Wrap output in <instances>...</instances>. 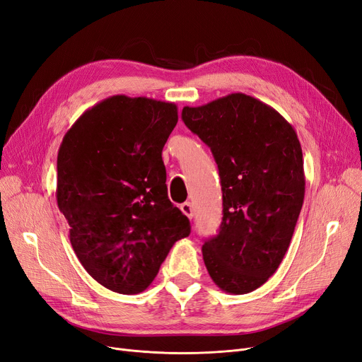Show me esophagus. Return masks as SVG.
Here are the masks:
<instances>
[{"label": "esophagus", "instance_id": "obj_1", "mask_svg": "<svg viewBox=\"0 0 362 362\" xmlns=\"http://www.w3.org/2000/svg\"><path fill=\"white\" fill-rule=\"evenodd\" d=\"M180 210L183 211V214L187 217V218H192L194 217V207L191 202H183L180 206Z\"/></svg>", "mask_w": 362, "mask_h": 362}]
</instances>
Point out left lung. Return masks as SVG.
Listing matches in <instances>:
<instances>
[{
  "instance_id": "left-lung-1",
  "label": "left lung",
  "mask_w": 362,
  "mask_h": 362,
  "mask_svg": "<svg viewBox=\"0 0 362 362\" xmlns=\"http://www.w3.org/2000/svg\"><path fill=\"white\" fill-rule=\"evenodd\" d=\"M186 127L216 160L223 217L202 245L214 284L230 294L259 288L284 259L305 198L303 153L293 125L244 93L185 106Z\"/></svg>"
}]
</instances>
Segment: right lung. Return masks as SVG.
<instances>
[{
	"instance_id": "add662e5",
	"label": "right lung",
	"mask_w": 362,
	"mask_h": 362,
	"mask_svg": "<svg viewBox=\"0 0 362 362\" xmlns=\"http://www.w3.org/2000/svg\"><path fill=\"white\" fill-rule=\"evenodd\" d=\"M177 106L124 94L75 121L57 153L59 210L90 276L119 294L149 287L189 218L168 199L163 148Z\"/></svg>"
}]
</instances>
